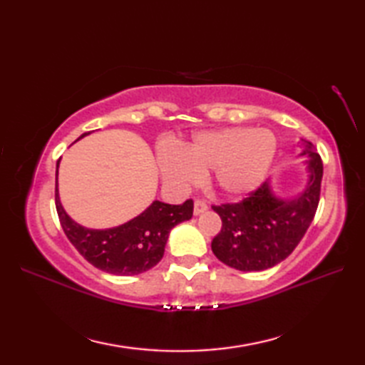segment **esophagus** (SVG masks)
Listing matches in <instances>:
<instances>
[{
  "instance_id": "esophagus-1",
  "label": "esophagus",
  "mask_w": 365,
  "mask_h": 365,
  "mask_svg": "<svg viewBox=\"0 0 365 365\" xmlns=\"http://www.w3.org/2000/svg\"><path fill=\"white\" fill-rule=\"evenodd\" d=\"M207 210H208V205H207L205 200L196 199V202H195V215H200V213H204Z\"/></svg>"
}]
</instances>
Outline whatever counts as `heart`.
Here are the masks:
<instances>
[{
    "label": "heart",
    "instance_id": "b5f03b06",
    "mask_svg": "<svg viewBox=\"0 0 365 365\" xmlns=\"http://www.w3.org/2000/svg\"><path fill=\"white\" fill-rule=\"evenodd\" d=\"M268 130L235 127L197 135L185 150L163 147L160 166L168 182L188 187L213 170V185L227 196H242L263 180L276 155Z\"/></svg>",
    "mask_w": 365,
    "mask_h": 365
}]
</instances>
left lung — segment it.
<instances>
[{"label": "left lung", "instance_id": "left-lung-1", "mask_svg": "<svg viewBox=\"0 0 365 365\" xmlns=\"http://www.w3.org/2000/svg\"><path fill=\"white\" fill-rule=\"evenodd\" d=\"M307 155L309 182L297 197L274 196L262 183L240 202L213 205L222 227L213 238L212 251L222 263L240 271H262L289 257L311 226L320 200L323 163L311 143Z\"/></svg>", "mask_w": 365, "mask_h": 365}]
</instances>
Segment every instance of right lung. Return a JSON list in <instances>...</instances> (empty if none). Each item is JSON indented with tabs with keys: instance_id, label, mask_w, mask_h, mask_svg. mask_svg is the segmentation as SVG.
<instances>
[{
	"instance_id": "add662e5",
	"label": "right lung",
	"mask_w": 365,
	"mask_h": 365,
	"mask_svg": "<svg viewBox=\"0 0 365 365\" xmlns=\"http://www.w3.org/2000/svg\"><path fill=\"white\" fill-rule=\"evenodd\" d=\"M88 133H83L78 139ZM58 168L56 163V210L64 229L84 259L96 268L110 274L133 276L153 268L163 259L169 232L178 222L188 221L192 216V200H185L182 205H169L155 200L149 208L122 226L113 229H88L75 222L61 205L58 192Z\"/></svg>"
}]
</instances>
